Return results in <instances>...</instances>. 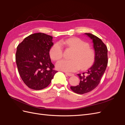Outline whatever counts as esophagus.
Returning <instances> with one entry per match:
<instances>
[{
    "instance_id": "obj_1",
    "label": "esophagus",
    "mask_w": 125,
    "mask_h": 125,
    "mask_svg": "<svg viewBox=\"0 0 125 125\" xmlns=\"http://www.w3.org/2000/svg\"><path fill=\"white\" fill-rule=\"evenodd\" d=\"M65 73L68 75V76H69V77H71V76H73V75H74V74L73 73Z\"/></svg>"
}]
</instances>
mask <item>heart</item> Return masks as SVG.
I'll list each match as a JSON object with an SVG mask.
<instances>
[{"mask_svg":"<svg viewBox=\"0 0 125 125\" xmlns=\"http://www.w3.org/2000/svg\"><path fill=\"white\" fill-rule=\"evenodd\" d=\"M55 43L50 48L49 54L55 61L60 60L63 56L62 45L73 50L70 58L63 59L56 64L58 70L65 72H74L80 68L84 69L92 65L95 59V52L86 42L78 37H71Z\"/></svg>","mask_w":125,"mask_h":125,"instance_id":"b5f03b06","label":"heart"}]
</instances>
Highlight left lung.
Segmentation results:
<instances>
[{"mask_svg":"<svg viewBox=\"0 0 125 125\" xmlns=\"http://www.w3.org/2000/svg\"><path fill=\"white\" fill-rule=\"evenodd\" d=\"M92 40L95 50V61L93 66L82 74H78L80 83L77 86H70L75 93L82 94L88 93L99 85L108 63L107 48L99 37L91 33H85Z\"/></svg>","mask_w":125,"mask_h":125,"instance_id":"1","label":"left lung"}]
</instances>
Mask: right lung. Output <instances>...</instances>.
<instances>
[{
    "label": "right lung",
    "mask_w": 125,
    "mask_h": 125,
    "mask_svg": "<svg viewBox=\"0 0 125 125\" xmlns=\"http://www.w3.org/2000/svg\"><path fill=\"white\" fill-rule=\"evenodd\" d=\"M52 37L37 33L27 36L18 45L16 60L18 72L29 88L39 90L51 83L54 74L49 51L53 45Z\"/></svg>",
    "instance_id": "1"
}]
</instances>
